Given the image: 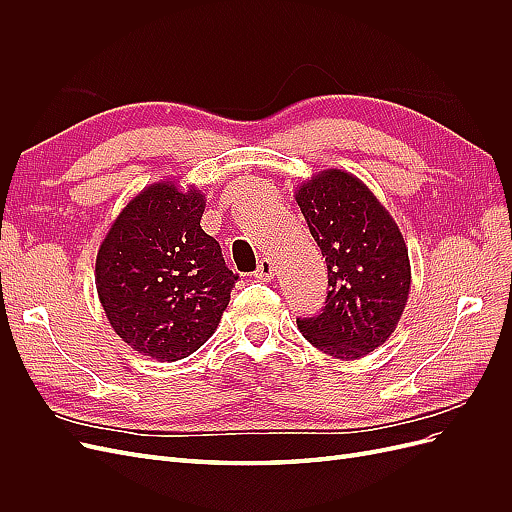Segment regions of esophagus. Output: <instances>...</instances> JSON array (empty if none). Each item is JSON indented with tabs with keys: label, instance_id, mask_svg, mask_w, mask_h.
<instances>
[{
	"label": "esophagus",
	"instance_id": "34e87169",
	"mask_svg": "<svg viewBox=\"0 0 512 512\" xmlns=\"http://www.w3.org/2000/svg\"><path fill=\"white\" fill-rule=\"evenodd\" d=\"M275 271H277L275 262H273V260H269V258H262L254 275L258 277V280H265V282H267V280H273V277H275Z\"/></svg>",
	"mask_w": 512,
	"mask_h": 512
}]
</instances>
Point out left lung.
<instances>
[{
    "label": "left lung",
    "instance_id": "8db88e82",
    "mask_svg": "<svg viewBox=\"0 0 512 512\" xmlns=\"http://www.w3.org/2000/svg\"><path fill=\"white\" fill-rule=\"evenodd\" d=\"M294 198L327 260L331 286L322 312L297 320L299 331L324 354L361 359L393 335L406 309L412 271L404 235L346 170H322Z\"/></svg>",
    "mask_w": 512,
    "mask_h": 512
}]
</instances>
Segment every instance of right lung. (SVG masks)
<instances>
[{"label":"right lung","instance_id":"add662e5","mask_svg":"<svg viewBox=\"0 0 512 512\" xmlns=\"http://www.w3.org/2000/svg\"><path fill=\"white\" fill-rule=\"evenodd\" d=\"M205 194L158 181L121 209L98 250L96 288L115 333L156 361H179L218 329L239 275L200 228Z\"/></svg>","mask_w":512,"mask_h":512}]
</instances>
